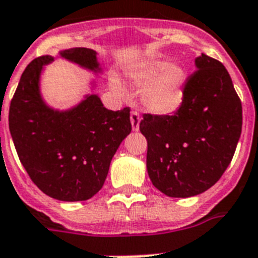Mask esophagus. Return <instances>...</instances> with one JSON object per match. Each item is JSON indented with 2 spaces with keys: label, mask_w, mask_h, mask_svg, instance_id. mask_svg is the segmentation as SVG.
Here are the masks:
<instances>
[{
  "label": "esophagus",
  "mask_w": 258,
  "mask_h": 258,
  "mask_svg": "<svg viewBox=\"0 0 258 258\" xmlns=\"http://www.w3.org/2000/svg\"><path fill=\"white\" fill-rule=\"evenodd\" d=\"M130 119H131V125H133V130L134 131H138V130H139V124H140L139 112L133 111V112H131V115H130Z\"/></svg>",
  "instance_id": "obj_1"
}]
</instances>
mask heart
Here are the masks:
<instances>
[{
	"mask_svg": "<svg viewBox=\"0 0 258 258\" xmlns=\"http://www.w3.org/2000/svg\"><path fill=\"white\" fill-rule=\"evenodd\" d=\"M130 78L136 86L143 87L142 102L150 112L167 115L179 108L184 98L187 73L180 64L152 60L130 71ZM111 89L116 95L125 96V90L119 78H111Z\"/></svg>",
	"mask_w": 258,
	"mask_h": 258,
	"instance_id": "b5f03b06",
	"label": "heart"
}]
</instances>
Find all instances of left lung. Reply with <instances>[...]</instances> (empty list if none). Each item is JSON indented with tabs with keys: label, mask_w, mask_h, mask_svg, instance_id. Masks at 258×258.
<instances>
[{
	"label": "left lung",
	"mask_w": 258,
	"mask_h": 258,
	"mask_svg": "<svg viewBox=\"0 0 258 258\" xmlns=\"http://www.w3.org/2000/svg\"><path fill=\"white\" fill-rule=\"evenodd\" d=\"M172 115L144 114L147 172L169 198L196 196L216 184L241 135L242 107L224 64L202 54Z\"/></svg>",
	"instance_id": "obj_1"
}]
</instances>
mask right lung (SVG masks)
Here are the masks:
<instances>
[{"label":"right lung","mask_w":258,"mask_h":258,"mask_svg":"<svg viewBox=\"0 0 258 258\" xmlns=\"http://www.w3.org/2000/svg\"><path fill=\"white\" fill-rule=\"evenodd\" d=\"M87 47L60 50L27 64L9 110V130L21 163L33 183L60 202H85L103 187L110 163L131 133L130 110L111 111L98 94H86L66 110L51 107L42 95L45 66L60 58L94 74L103 70ZM96 87L94 79L90 89Z\"/></svg>","instance_id":"right-lung-1"}]
</instances>
